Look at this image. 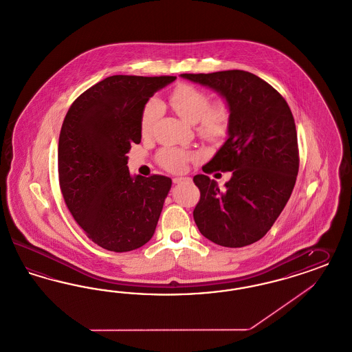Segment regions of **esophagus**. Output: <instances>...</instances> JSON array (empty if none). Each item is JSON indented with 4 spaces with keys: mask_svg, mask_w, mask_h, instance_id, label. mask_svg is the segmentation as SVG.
Returning a JSON list of instances; mask_svg holds the SVG:
<instances>
[{
    "mask_svg": "<svg viewBox=\"0 0 352 352\" xmlns=\"http://www.w3.org/2000/svg\"><path fill=\"white\" fill-rule=\"evenodd\" d=\"M185 182H190V179H188V177H175L173 179V184H182Z\"/></svg>",
    "mask_w": 352,
    "mask_h": 352,
    "instance_id": "1",
    "label": "esophagus"
}]
</instances>
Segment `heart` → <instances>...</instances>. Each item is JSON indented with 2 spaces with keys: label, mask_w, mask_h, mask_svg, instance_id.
Wrapping results in <instances>:
<instances>
[{
  "label": "heart",
  "mask_w": 352,
  "mask_h": 352,
  "mask_svg": "<svg viewBox=\"0 0 352 352\" xmlns=\"http://www.w3.org/2000/svg\"><path fill=\"white\" fill-rule=\"evenodd\" d=\"M170 104L173 111L186 122L195 124V131L199 137L210 142L221 141L227 135L231 125L232 112L226 100H215L210 103L206 91L190 85H179L170 95ZM162 107L157 99L148 100L141 115V131L144 135L150 134ZM197 157L195 153L179 148L164 147L157 153V163L170 172H182L186 164Z\"/></svg>",
  "instance_id": "1"
}]
</instances>
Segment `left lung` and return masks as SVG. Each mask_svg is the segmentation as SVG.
Instances as JSON below:
<instances>
[{
	"label": "left lung",
	"mask_w": 352,
	"mask_h": 352,
	"mask_svg": "<svg viewBox=\"0 0 352 352\" xmlns=\"http://www.w3.org/2000/svg\"><path fill=\"white\" fill-rule=\"evenodd\" d=\"M182 77L219 92L232 112L227 141L202 168L230 170L232 176L221 190L215 180L195 175L201 192L195 224L221 247L250 245L272 228L296 182L299 148L292 112L273 86L249 72Z\"/></svg>",
	"instance_id": "8db88e82"
}]
</instances>
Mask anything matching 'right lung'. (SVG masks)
<instances>
[{
    "mask_svg": "<svg viewBox=\"0 0 352 352\" xmlns=\"http://www.w3.org/2000/svg\"><path fill=\"white\" fill-rule=\"evenodd\" d=\"M176 77L112 76L70 105L58 140L66 206L95 244L111 252L144 245L155 232L172 180L131 176L126 154L141 142L148 99Z\"/></svg>",
    "mask_w": 352,
    "mask_h": 352,
    "instance_id": "right-lung-1",
    "label": "right lung"
}]
</instances>
